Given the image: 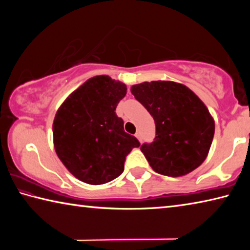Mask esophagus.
Listing matches in <instances>:
<instances>
[{
    "mask_svg": "<svg viewBox=\"0 0 250 250\" xmlns=\"http://www.w3.org/2000/svg\"><path fill=\"white\" fill-rule=\"evenodd\" d=\"M135 137L139 139V141H142V137H141V132L140 131H138L137 133H135Z\"/></svg>",
    "mask_w": 250,
    "mask_h": 250,
    "instance_id": "esophagus-1",
    "label": "esophagus"
}]
</instances>
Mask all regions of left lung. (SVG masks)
I'll list each match as a JSON object with an SVG mask.
<instances>
[{
  "mask_svg": "<svg viewBox=\"0 0 250 250\" xmlns=\"http://www.w3.org/2000/svg\"><path fill=\"white\" fill-rule=\"evenodd\" d=\"M134 98L153 117L155 138L141 151L156 173L188 174L204 162L215 124L206 105L184 84L151 82L131 88Z\"/></svg>",
  "mask_w": 250,
  "mask_h": 250,
  "instance_id": "1",
  "label": "left lung"
}]
</instances>
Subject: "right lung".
Here are the masks:
<instances>
[{"label": "right lung", "instance_id": "add662e5", "mask_svg": "<svg viewBox=\"0 0 250 250\" xmlns=\"http://www.w3.org/2000/svg\"><path fill=\"white\" fill-rule=\"evenodd\" d=\"M126 94L125 83L108 76H96L75 90L61 105L53 125L58 158L84 183L99 185L117 179L125 158L140 146L125 132L116 108Z\"/></svg>", "mask_w": 250, "mask_h": 250}]
</instances>
